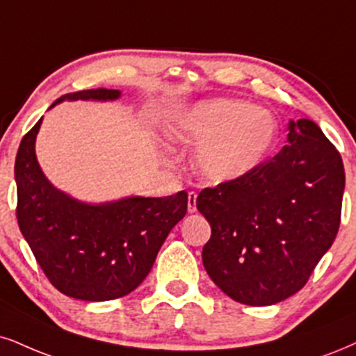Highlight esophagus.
<instances>
[{"instance_id":"1","label":"esophagus","mask_w":356,"mask_h":356,"mask_svg":"<svg viewBox=\"0 0 356 356\" xmlns=\"http://www.w3.org/2000/svg\"><path fill=\"white\" fill-rule=\"evenodd\" d=\"M188 213H196V193H188Z\"/></svg>"}]
</instances>
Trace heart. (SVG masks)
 Here are the masks:
<instances>
[{"instance_id":"heart-1","label":"heart","mask_w":356,"mask_h":356,"mask_svg":"<svg viewBox=\"0 0 356 356\" xmlns=\"http://www.w3.org/2000/svg\"><path fill=\"white\" fill-rule=\"evenodd\" d=\"M171 137L196 148L193 166L209 185H229L254 173L269 158L277 140L272 112L245 100H201L181 112Z\"/></svg>"}]
</instances>
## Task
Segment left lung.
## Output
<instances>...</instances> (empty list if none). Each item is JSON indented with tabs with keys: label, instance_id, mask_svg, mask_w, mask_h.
<instances>
[{
	"label": "left lung",
	"instance_id": "obj_1",
	"mask_svg": "<svg viewBox=\"0 0 356 356\" xmlns=\"http://www.w3.org/2000/svg\"><path fill=\"white\" fill-rule=\"evenodd\" d=\"M287 130V145L274 158L196 200L211 225L204 269L245 305H274L299 292L339 232L340 153L312 120H289Z\"/></svg>",
	"mask_w": 356,
	"mask_h": 356
}]
</instances>
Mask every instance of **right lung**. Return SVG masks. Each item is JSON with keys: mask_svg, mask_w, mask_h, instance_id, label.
Returning a JSON list of instances; mask_svg holds the SVG:
<instances>
[{"mask_svg": "<svg viewBox=\"0 0 356 356\" xmlns=\"http://www.w3.org/2000/svg\"><path fill=\"white\" fill-rule=\"evenodd\" d=\"M115 89L65 94L64 100L112 102ZM42 118L21 140L16 155L17 225L44 274L59 292L87 302L124 297L152 270L166 236L186 214L188 193L163 198L127 196L86 203L56 188L42 173L36 137Z\"/></svg>", "mask_w": 356, "mask_h": 356, "instance_id": "add662e5", "label": "right lung"}]
</instances>
